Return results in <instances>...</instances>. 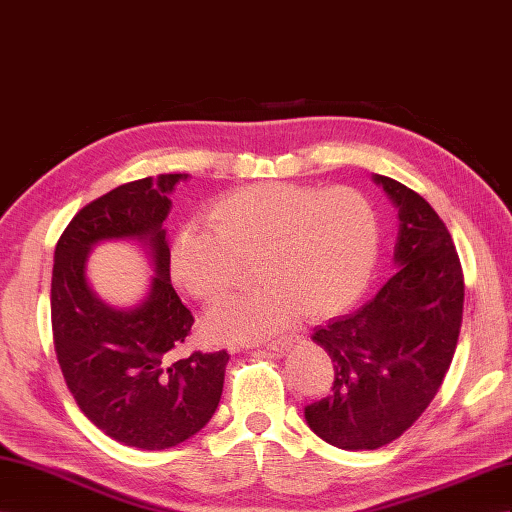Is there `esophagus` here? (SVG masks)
Segmentation results:
<instances>
[{
  "label": "esophagus",
  "mask_w": 512,
  "mask_h": 512,
  "mask_svg": "<svg viewBox=\"0 0 512 512\" xmlns=\"http://www.w3.org/2000/svg\"><path fill=\"white\" fill-rule=\"evenodd\" d=\"M293 342H295L293 336H288V338H275V340L267 342L265 347L271 349V351H284V349H288V347H293Z\"/></svg>",
  "instance_id": "obj_1"
}]
</instances>
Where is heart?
<instances>
[{
    "instance_id": "1",
    "label": "heart",
    "mask_w": 512,
    "mask_h": 512,
    "mask_svg": "<svg viewBox=\"0 0 512 512\" xmlns=\"http://www.w3.org/2000/svg\"><path fill=\"white\" fill-rule=\"evenodd\" d=\"M206 224L189 222L170 243L178 288L202 303L224 297L239 262L254 260L260 288L206 314L217 342H262L297 321L327 319L364 293L379 252L372 202L355 187L256 183L213 200Z\"/></svg>"
}]
</instances>
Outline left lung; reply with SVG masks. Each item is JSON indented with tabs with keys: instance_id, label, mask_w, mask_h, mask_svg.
Listing matches in <instances>:
<instances>
[{
	"instance_id": "8db88e82",
	"label": "left lung",
	"mask_w": 512,
	"mask_h": 512,
	"mask_svg": "<svg viewBox=\"0 0 512 512\" xmlns=\"http://www.w3.org/2000/svg\"><path fill=\"white\" fill-rule=\"evenodd\" d=\"M398 209L400 267L353 314L316 327L334 364L329 396L303 409L312 431L342 450H377L431 405L457 349L463 271L446 224L420 193L375 174Z\"/></svg>"
}]
</instances>
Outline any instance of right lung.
Returning <instances> with one entry per match:
<instances>
[{"instance_id":"obj_1","label":"right lung","mask_w":512,"mask_h":512,"mask_svg":"<svg viewBox=\"0 0 512 512\" xmlns=\"http://www.w3.org/2000/svg\"><path fill=\"white\" fill-rule=\"evenodd\" d=\"M187 174H159L120 185L86 204L55 245L51 275L53 344L64 381L84 416L124 446L165 450L183 444L213 418L230 355L193 351L174 359L193 316L170 282L163 222L170 193ZM137 238L156 275L135 309H112L85 275L91 247Z\"/></svg>"}]
</instances>
